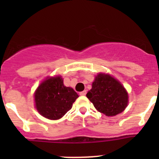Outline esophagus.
<instances>
[{
	"instance_id": "34e87169",
	"label": "esophagus",
	"mask_w": 159,
	"mask_h": 159,
	"mask_svg": "<svg viewBox=\"0 0 159 159\" xmlns=\"http://www.w3.org/2000/svg\"><path fill=\"white\" fill-rule=\"evenodd\" d=\"M86 94H87V91H81V92H79V94L81 96H84Z\"/></svg>"
}]
</instances>
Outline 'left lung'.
Wrapping results in <instances>:
<instances>
[{
    "label": "left lung",
    "instance_id": "left-lung-1",
    "mask_svg": "<svg viewBox=\"0 0 159 159\" xmlns=\"http://www.w3.org/2000/svg\"><path fill=\"white\" fill-rule=\"evenodd\" d=\"M99 112L115 116L125 109L129 102L128 93L119 81L109 75L99 74L86 94Z\"/></svg>",
    "mask_w": 159,
    "mask_h": 159
}]
</instances>
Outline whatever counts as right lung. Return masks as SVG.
Instances as JSON below:
<instances>
[{
	"label": "right lung",
	"mask_w": 159,
	"mask_h": 159,
	"mask_svg": "<svg viewBox=\"0 0 159 159\" xmlns=\"http://www.w3.org/2000/svg\"><path fill=\"white\" fill-rule=\"evenodd\" d=\"M78 95L73 89L64 85L60 76L44 80L34 94L37 110L44 118L57 120L72 108Z\"/></svg>",
	"instance_id": "1"
}]
</instances>
